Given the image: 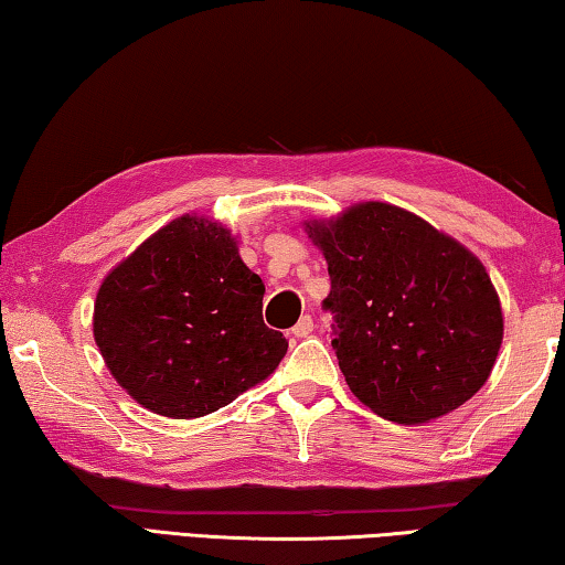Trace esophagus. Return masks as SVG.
<instances>
[{
    "label": "esophagus",
    "instance_id": "1",
    "mask_svg": "<svg viewBox=\"0 0 565 565\" xmlns=\"http://www.w3.org/2000/svg\"><path fill=\"white\" fill-rule=\"evenodd\" d=\"M312 332V318L310 316H302L298 320V326L292 328V338H308Z\"/></svg>",
    "mask_w": 565,
    "mask_h": 565
}]
</instances>
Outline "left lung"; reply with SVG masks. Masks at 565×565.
Listing matches in <instances>:
<instances>
[{
  "label": "left lung",
  "mask_w": 565,
  "mask_h": 565,
  "mask_svg": "<svg viewBox=\"0 0 565 565\" xmlns=\"http://www.w3.org/2000/svg\"><path fill=\"white\" fill-rule=\"evenodd\" d=\"M328 260L332 350L367 408L423 423L470 401L503 340L486 267L413 212L367 202L308 225Z\"/></svg>",
  "instance_id": "obj_1"
}]
</instances>
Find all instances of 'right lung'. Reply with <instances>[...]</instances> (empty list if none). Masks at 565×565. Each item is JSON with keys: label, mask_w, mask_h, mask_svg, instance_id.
<instances>
[{"label": "right lung", "mask_w": 565, "mask_h": 565, "mask_svg": "<svg viewBox=\"0 0 565 565\" xmlns=\"http://www.w3.org/2000/svg\"><path fill=\"white\" fill-rule=\"evenodd\" d=\"M265 282L217 222L184 215L117 265L95 302L109 373L168 418H200L265 381L288 353L263 320Z\"/></svg>", "instance_id": "add662e5"}]
</instances>
